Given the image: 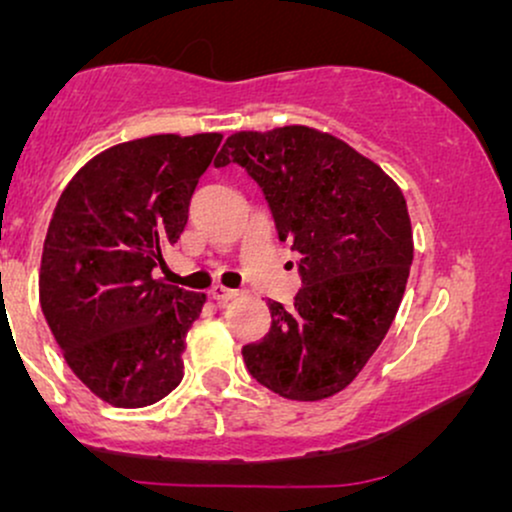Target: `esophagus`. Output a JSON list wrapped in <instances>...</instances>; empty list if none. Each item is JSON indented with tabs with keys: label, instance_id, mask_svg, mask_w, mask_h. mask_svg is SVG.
Instances as JSON below:
<instances>
[{
	"label": "esophagus",
	"instance_id": "1",
	"mask_svg": "<svg viewBox=\"0 0 512 512\" xmlns=\"http://www.w3.org/2000/svg\"><path fill=\"white\" fill-rule=\"evenodd\" d=\"M238 296H240V291H236V289H226V286H214V289H211V298H214L216 303L236 301Z\"/></svg>",
	"mask_w": 512,
	"mask_h": 512
}]
</instances>
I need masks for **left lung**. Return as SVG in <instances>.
<instances>
[{
	"mask_svg": "<svg viewBox=\"0 0 512 512\" xmlns=\"http://www.w3.org/2000/svg\"><path fill=\"white\" fill-rule=\"evenodd\" d=\"M238 163L260 185L279 240L301 255L293 308L269 301L272 327L243 346L257 383L317 402L361 373L395 320L414 240L397 182L342 139L313 127L236 132L214 166Z\"/></svg>",
	"mask_w": 512,
	"mask_h": 512,
	"instance_id": "obj_1",
	"label": "left lung"
}]
</instances>
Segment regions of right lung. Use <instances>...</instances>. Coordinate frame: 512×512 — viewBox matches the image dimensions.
<instances>
[{"label": "right lung", "mask_w": 512, "mask_h": 512, "mask_svg": "<svg viewBox=\"0 0 512 512\" xmlns=\"http://www.w3.org/2000/svg\"><path fill=\"white\" fill-rule=\"evenodd\" d=\"M221 134H154L93 156L64 187L40 262V308L76 378L113 407H149L182 380L207 301L154 279L185 231Z\"/></svg>", "instance_id": "right-lung-1"}]
</instances>
